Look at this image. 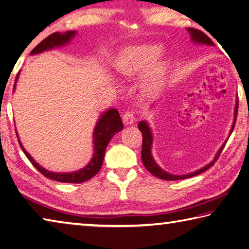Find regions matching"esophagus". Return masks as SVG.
Segmentation results:
<instances>
[{"mask_svg": "<svg viewBox=\"0 0 249 249\" xmlns=\"http://www.w3.org/2000/svg\"><path fill=\"white\" fill-rule=\"evenodd\" d=\"M123 120H124V124H126V125L133 124L134 121H135L134 114H133L132 111H126V112H124V117H123Z\"/></svg>", "mask_w": 249, "mask_h": 249, "instance_id": "34e87169", "label": "esophagus"}]
</instances>
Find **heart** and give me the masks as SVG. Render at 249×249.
<instances>
[{"label": "heart", "mask_w": 249, "mask_h": 249, "mask_svg": "<svg viewBox=\"0 0 249 249\" xmlns=\"http://www.w3.org/2000/svg\"><path fill=\"white\" fill-rule=\"evenodd\" d=\"M161 46L158 44H144L125 49L121 53L117 64L118 71L124 77H133L146 70L157 56L160 54ZM161 76V67L156 68L149 79V87L155 88L159 83Z\"/></svg>", "instance_id": "obj_1"}]
</instances>
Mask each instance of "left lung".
Segmentation results:
<instances>
[{"mask_svg": "<svg viewBox=\"0 0 249 249\" xmlns=\"http://www.w3.org/2000/svg\"><path fill=\"white\" fill-rule=\"evenodd\" d=\"M187 32H189V35L191 36V41L192 43H194L196 45H209V46H213L214 45L213 42L209 39V37L206 36L204 32H201L200 30L197 29H194V28H187ZM237 108H238V98L236 96V100H235V107H234V117H233V124L231 129H230V132L228 135V139L231 133L233 132V129H234V125H235V121H236V117H237ZM138 128L140 129L141 132H142L143 135V144H142V161H143V165L144 167L147 169V170L152 173L153 176L159 178V179L161 180H167V181H176V180H182V179H187V178H191V177H194V176H197L199 173L204 172L207 170L208 168L212 167L214 161L217 160L218 157L220 156V154H221L222 149L224 147V145H226L227 141L224 142L220 148L218 149V152L215 153L214 157L212 161L207 165L201 167L197 170H195L193 172H190V173H186V175H172V173H169L166 170H163V169L158 165L155 160L154 157H153V153H152V147H153V142H154V134H153V130L151 128V125L147 123V121L145 120H141L139 124H138Z\"/></svg>", "mask_w": 249, "mask_h": 249, "instance_id": "1", "label": "left lung"}]
</instances>
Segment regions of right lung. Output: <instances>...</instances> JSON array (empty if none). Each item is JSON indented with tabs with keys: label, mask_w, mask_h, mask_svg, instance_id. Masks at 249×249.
Returning a JSON list of instances; mask_svg holds the SVG:
<instances>
[{
	"label": "right lung",
	"mask_w": 249,
	"mask_h": 249,
	"mask_svg": "<svg viewBox=\"0 0 249 249\" xmlns=\"http://www.w3.org/2000/svg\"><path fill=\"white\" fill-rule=\"evenodd\" d=\"M76 36H77V31H66L64 32V34L55 32V34H52L51 36L46 37V39L42 41L41 43L37 44L36 48L31 51L30 55H36V54L43 53L45 51L63 48V46H66L68 43H70ZM18 78H19V72H18L16 77L14 91H15ZM123 129H124V124H123V121H121L118 110L110 107V108L103 111L100 115V117H98L96 124L94 126V130H93L92 158L83 168L78 169V170L71 171V172H53V171L46 170L45 168L39 165V163L32 158L31 155L28 153L25 148H23L19 140V137H18L17 130H16V134H17L18 141H19L21 149L23 151V153H25L27 158L29 159L32 165H34L44 177L58 182L82 183L84 181L90 180L91 178L94 177L96 173L100 171V169L103 165V160H104L107 145H108L109 141L112 139V137H114L116 133L120 132Z\"/></svg>",
	"instance_id": "add662e5"
}]
</instances>
